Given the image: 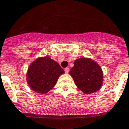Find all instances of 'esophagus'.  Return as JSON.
Returning <instances> with one entry per match:
<instances>
[{
    "label": "esophagus",
    "instance_id": "34e87169",
    "mask_svg": "<svg viewBox=\"0 0 129 129\" xmlns=\"http://www.w3.org/2000/svg\"><path fill=\"white\" fill-rule=\"evenodd\" d=\"M64 70H65V72H66V74H68V73L69 72V70H70L69 68H66L64 69Z\"/></svg>",
    "mask_w": 129,
    "mask_h": 129
}]
</instances>
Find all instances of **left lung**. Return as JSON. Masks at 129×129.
<instances>
[{
	"label": "left lung",
	"instance_id": "1",
	"mask_svg": "<svg viewBox=\"0 0 129 129\" xmlns=\"http://www.w3.org/2000/svg\"><path fill=\"white\" fill-rule=\"evenodd\" d=\"M69 74L77 87L87 94L99 91L103 81L101 66L89 58L82 57L75 60Z\"/></svg>",
	"mask_w": 129,
	"mask_h": 129
}]
</instances>
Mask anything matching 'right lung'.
<instances>
[{"label":"right lung","mask_w":129,"mask_h":129,"mask_svg":"<svg viewBox=\"0 0 129 129\" xmlns=\"http://www.w3.org/2000/svg\"><path fill=\"white\" fill-rule=\"evenodd\" d=\"M63 73L59 64L50 57H40L29 66L26 81L33 91L46 94L55 87L59 76Z\"/></svg>","instance_id":"right-lung-1"}]
</instances>
